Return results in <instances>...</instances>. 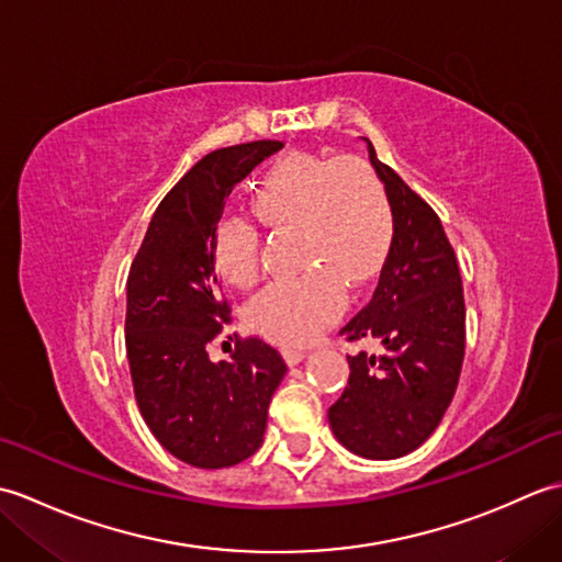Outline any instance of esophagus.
Masks as SVG:
<instances>
[{"instance_id":"esophagus-1","label":"esophagus","mask_w":562,"mask_h":562,"mask_svg":"<svg viewBox=\"0 0 562 562\" xmlns=\"http://www.w3.org/2000/svg\"><path fill=\"white\" fill-rule=\"evenodd\" d=\"M282 357H284V362H288L290 367H294V364H300L306 355L302 350H284Z\"/></svg>"}]
</instances>
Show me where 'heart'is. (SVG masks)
<instances>
[{"label": "heart", "instance_id": "b5f03b06", "mask_svg": "<svg viewBox=\"0 0 562 562\" xmlns=\"http://www.w3.org/2000/svg\"><path fill=\"white\" fill-rule=\"evenodd\" d=\"M256 217L272 229L300 232V280L274 282L248 306V324L284 348L312 342L348 304L345 288L376 280L389 256L393 217L384 183L362 159L292 151L262 173L254 193ZM212 260L234 288L260 274V232L224 217L212 232Z\"/></svg>", "mask_w": 562, "mask_h": 562}]
</instances>
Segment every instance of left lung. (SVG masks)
<instances>
[{
    "label": "left lung",
    "mask_w": 562,
    "mask_h": 562,
    "mask_svg": "<svg viewBox=\"0 0 562 562\" xmlns=\"http://www.w3.org/2000/svg\"><path fill=\"white\" fill-rule=\"evenodd\" d=\"M364 142L389 195L393 238L372 302L340 333L376 338L384 355L348 357V386L328 423L345 449L386 461L415 451L445 417L461 374L465 306L459 262L435 210Z\"/></svg>",
    "instance_id": "left-lung-1"
}]
</instances>
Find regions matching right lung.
Instances as JSON below:
<instances>
[{"label":"right lung","mask_w":562,"mask_h":562,"mask_svg":"<svg viewBox=\"0 0 562 562\" xmlns=\"http://www.w3.org/2000/svg\"><path fill=\"white\" fill-rule=\"evenodd\" d=\"M278 149L282 142L258 139L202 157L154 212L127 274L125 348L137 408L159 445L195 469H226L258 451L288 372L258 338L236 340L232 362L207 355L229 324L212 232L234 186Z\"/></svg>","instance_id":"add662e5"}]
</instances>
